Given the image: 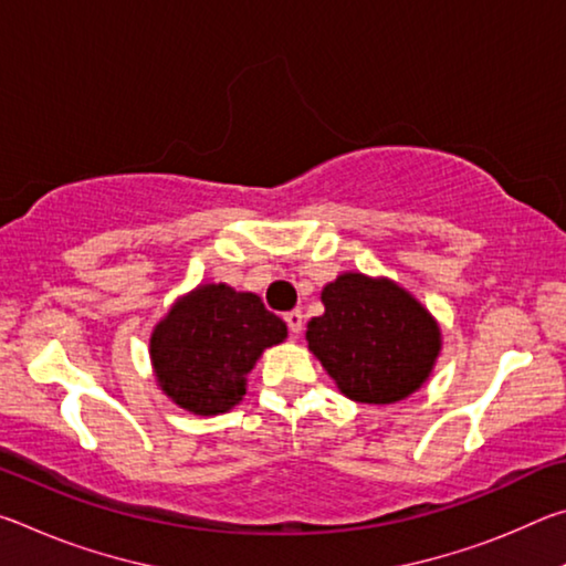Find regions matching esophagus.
Returning a JSON list of instances; mask_svg holds the SVG:
<instances>
[{"label": "esophagus", "mask_w": 566, "mask_h": 566, "mask_svg": "<svg viewBox=\"0 0 566 566\" xmlns=\"http://www.w3.org/2000/svg\"><path fill=\"white\" fill-rule=\"evenodd\" d=\"M284 322H286V329H290L292 337H300L304 329V314L300 310H292L284 314Z\"/></svg>", "instance_id": "esophagus-1"}]
</instances>
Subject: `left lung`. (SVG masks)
I'll return each instance as SVG.
<instances>
[{"label":"left lung","mask_w":566,"mask_h":566,"mask_svg":"<svg viewBox=\"0 0 566 566\" xmlns=\"http://www.w3.org/2000/svg\"><path fill=\"white\" fill-rule=\"evenodd\" d=\"M322 304V317L306 324V342L342 395L395 405L429 377L439 327L401 286L349 272L324 286Z\"/></svg>","instance_id":"left-lung-1"}]
</instances>
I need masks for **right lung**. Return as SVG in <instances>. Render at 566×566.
Listing matches in <instances>:
<instances>
[{"instance_id":"obj_1","label":"right lung","mask_w":566,"mask_h":566,"mask_svg":"<svg viewBox=\"0 0 566 566\" xmlns=\"http://www.w3.org/2000/svg\"><path fill=\"white\" fill-rule=\"evenodd\" d=\"M286 337V324L252 292L207 284L157 324L151 364L165 395L195 415H219L244 397L260 354Z\"/></svg>"}]
</instances>
